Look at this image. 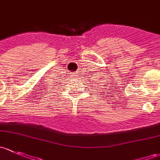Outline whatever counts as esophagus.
I'll use <instances>...</instances> for the list:
<instances>
[{"instance_id": "esophagus-1", "label": "esophagus", "mask_w": 160, "mask_h": 160, "mask_svg": "<svg viewBox=\"0 0 160 160\" xmlns=\"http://www.w3.org/2000/svg\"><path fill=\"white\" fill-rule=\"evenodd\" d=\"M76 76H78V75H76Z\"/></svg>"}]
</instances>
